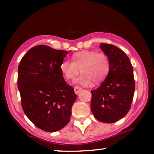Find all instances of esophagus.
Masks as SVG:
<instances>
[{
    "label": "esophagus",
    "mask_w": 154,
    "mask_h": 154,
    "mask_svg": "<svg viewBox=\"0 0 154 154\" xmlns=\"http://www.w3.org/2000/svg\"><path fill=\"white\" fill-rule=\"evenodd\" d=\"M74 90H75V93L76 94H79L81 91L82 90V88L80 86H75Z\"/></svg>",
    "instance_id": "34e87169"
}]
</instances>
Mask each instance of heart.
Instances as JSON below:
<instances>
[{
    "label": "heart",
    "instance_id": "obj_1",
    "mask_svg": "<svg viewBox=\"0 0 154 154\" xmlns=\"http://www.w3.org/2000/svg\"><path fill=\"white\" fill-rule=\"evenodd\" d=\"M72 62L64 60L60 69L68 80H73L80 71L83 73L77 79V83L83 85H89L103 82L110 71V62L108 56L103 52L94 50H83L75 53Z\"/></svg>",
    "mask_w": 154,
    "mask_h": 154
}]
</instances>
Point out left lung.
Listing matches in <instances>:
<instances>
[{
    "instance_id": "obj_1",
    "label": "left lung",
    "mask_w": 154,
    "mask_h": 154,
    "mask_svg": "<svg viewBox=\"0 0 154 154\" xmlns=\"http://www.w3.org/2000/svg\"><path fill=\"white\" fill-rule=\"evenodd\" d=\"M108 56L110 71L98 89L91 91V111L98 121L113 123L128 113L133 99L135 82L128 57L118 47L101 43Z\"/></svg>"
}]
</instances>
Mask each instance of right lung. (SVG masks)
I'll list each match as a JSON object with an SVG mask.
<instances>
[{
	"instance_id": "add662e5",
	"label": "right lung",
	"mask_w": 154,
	"mask_h": 154,
	"mask_svg": "<svg viewBox=\"0 0 154 154\" xmlns=\"http://www.w3.org/2000/svg\"><path fill=\"white\" fill-rule=\"evenodd\" d=\"M68 54L45 45L29 49L18 66L17 87L28 118L46 132L58 131L70 121L77 95L60 69Z\"/></svg>"
}]
</instances>
